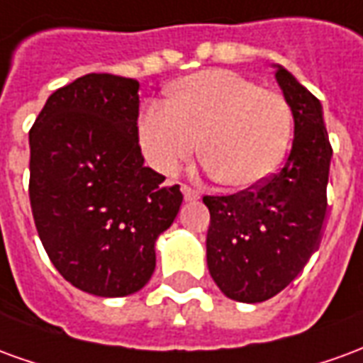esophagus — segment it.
<instances>
[{"label": "esophagus", "instance_id": "1", "mask_svg": "<svg viewBox=\"0 0 363 363\" xmlns=\"http://www.w3.org/2000/svg\"><path fill=\"white\" fill-rule=\"evenodd\" d=\"M182 194H184V197H186L187 201H194V199H199V191L197 189H194L191 186H182Z\"/></svg>", "mask_w": 363, "mask_h": 363}]
</instances>
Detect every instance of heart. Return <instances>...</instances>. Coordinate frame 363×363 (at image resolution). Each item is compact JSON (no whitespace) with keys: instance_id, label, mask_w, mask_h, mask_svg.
Here are the masks:
<instances>
[{"instance_id":"1","label":"heart","mask_w":363,"mask_h":363,"mask_svg":"<svg viewBox=\"0 0 363 363\" xmlns=\"http://www.w3.org/2000/svg\"><path fill=\"white\" fill-rule=\"evenodd\" d=\"M168 109L148 107L138 121L145 156L162 174L201 158L218 184L250 189L276 174L291 138L284 95L223 68L197 72L169 89Z\"/></svg>"}]
</instances>
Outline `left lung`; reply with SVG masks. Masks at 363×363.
<instances>
[{"label":"left lung","mask_w":363,"mask_h":363,"mask_svg":"<svg viewBox=\"0 0 363 363\" xmlns=\"http://www.w3.org/2000/svg\"><path fill=\"white\" fill-rule=\"evenodd\" d=\"M295 121L291 150L268 182L233 195H205L207 266L228 299L262 303L291 284L317 250L333 158L323 105L277 66Z\"/></svg>","instance_id":"8db88e82"}]
</instances>
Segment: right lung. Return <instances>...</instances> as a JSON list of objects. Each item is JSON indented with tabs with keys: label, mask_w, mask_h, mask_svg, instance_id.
Instances as JSON below:
<instances>
[{
	"label": "right lung",
	"mask_w": 363,
	"mask_h": 363,
	"mask_svg": "<svg viewBox=\"0 0 363 363\" xmlns=\"http://www.w3.org/2000/svg\"><path fill=\"white\" fill-rule=\"evenodd\" d=\"M138 82L87 74L56 89L30 127L29 199L60 276L82 291L123 297L156 268L154 242L174 223L179 186L145 166Z\"/></svg>",
	"instance_id": "1"
}]
</instances>
